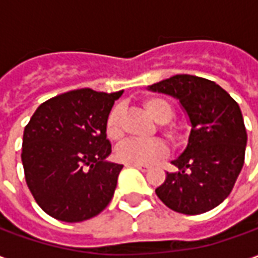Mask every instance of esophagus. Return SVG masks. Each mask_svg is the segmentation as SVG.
Masks as SVG:
<instances>
[{"label":"esophagus","mask_w":258,"mask_h":258,"mask_svg":"<svg viewBox=\"0 0 258 258\" xmlns=\"http://www.w3.org/2000/svg\"><path fill=\"white\" fill-rule=\"evenodd\" d=\"M127 167H134V168H138L141 171H148L149 167L148 166H144V164H125Z\"/></svg>","instance_id":"34e87169"}]
</instances>
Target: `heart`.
<instances>
[{
  "label": "heart",
  "instance_id": "1",
  "mask_svg": "<svg viewBox=\"0 0 258 258\" xmlns=\"http://www.w3.org/2000/svg\"><path fill=\"white\" fill-rule=\"evenodd\" d=\"M145 109L157 123H167L174 114L170 102L163 98H149L145 101ZM121 106L116 105L110 109L106 117V135L110 140H118L121 135ZM164 134L168 138L175 140L178 137V130L173 125L163 127ZM167 155V146L159 140H125L116 148V156L118 160L127 164H152Z\"/></svg>",
  "mask_w": 258,
  "mask_h": 258
}]
</instances>
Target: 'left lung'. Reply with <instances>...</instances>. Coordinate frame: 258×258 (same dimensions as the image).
I'll use <instances>...</instances> for the list:
<instances>
[{
	"label": "left lung",
	"instance_id": "obj_1",
	"mask_svg": "<svg viewBox=\"0 0 258 258\" xmlns=\"http://www.w3.org/2000/svg\"><path fill=\"white\" fill-rule=\"evenodd\" d=\"M148 90L178 99L190 123L185 151L156 195L168 209L196 216L227 199L244 163L247 134L240 107L207 79L177 74Z\"/></svg>",
	"mask_w": 258,
	"mask_h": 258
}]
</instances>
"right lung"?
<instances>
[{"mask_svg": "<svg viewBox=\"0 0 258 258\" xmlns=\"http://www.w3.org/2000/svg\"><path fill=\"white\" fill-rule=\"evenodd\" d=\"M121 95L69 91L41 103L31 116L22 163L27 186L48 216L85 221L110 203L123 164L106 160L112 153L106 117Z\"/></svg>", "mask_w": 258, "mask_h": 258, "instance_id": "1", "label": "right lung"}]
</instances>
